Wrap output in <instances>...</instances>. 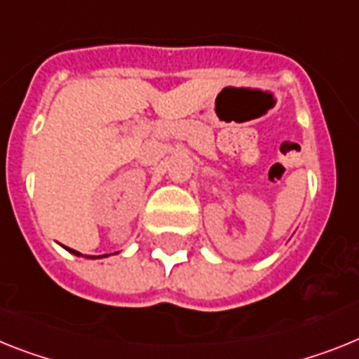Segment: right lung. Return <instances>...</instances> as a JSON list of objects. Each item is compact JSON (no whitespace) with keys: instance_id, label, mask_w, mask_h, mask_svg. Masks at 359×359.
Wrapping results in <instances>:
<instances>
[{"instance_id":"right-lung-1","label":"right lung","mask_w":359,"mask_h":359,"mask_svg":"<svg viewBox=\"0 0 359 359\" xmlns=\"http://www.w3.org/2000/svg\"><path fill=\"white\" fill-rule=\"evenodd\" d=\"M67 250H69V252H71V254L78 255V257L82 255V254H80V252H76V250H72V248H67ZM86 257H87V259H96L95 255H86ZM100 257H107V254H105V255H98V259H100Z\"/></svg>"}]
</instances>
